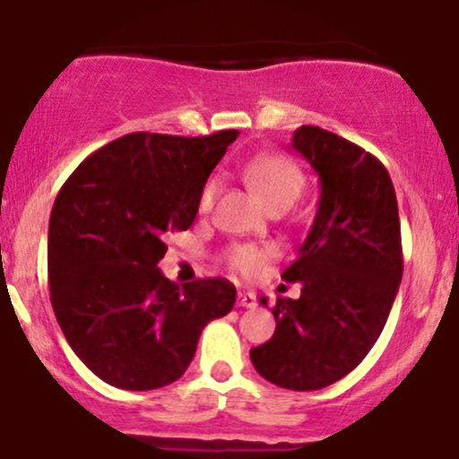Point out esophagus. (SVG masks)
I'll return each instance as SVG.
<instances>
[{"mask_svg":"<svg viewBox=\"0 0 459 459\" xmlns=\"http://www.w3.org/2000/svg\"><path fill=\"white\" fill-rule=\"evenodd\" d=\"M237 304H239V307H244V308H255L256 307V296H255V293H250V291L239 293V298H237Z\"/></svg>","mask_w":459,"mask_h":459,"instance_id":"1","label":"esophagus"}]
</instances>
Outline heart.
<instances>
[{
    "instance_id": "b5f03b06",
    "label": "heart",
    "mask_w": 459,
    "mask_h": 459,
    "mask_svg": "<svg viewBox=\"0 0 459 459\" xmlns=\"http://www.w3.org/2000/svg\"><path fill=\"white\" fill-rule=\"evenodd\" d=\"M241 175H244L247 186L256 189V194L265 200L270 209H289L307 186L302 170L282 155L252 157L241 166ZM215 194H218V181L212 178L200 192V212H209L213 207ZM270 255V247L235 244L224 252V259L230 270L244 273V276H252Z\"/></svg>"
}]
</instances>
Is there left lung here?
Instances as JSON below:
<instances>
[{
	"label": "left lung",
	"mask_w": 459,
	"mask_h": 459,
	"mask_svg": "<svg viewBox=\"0 0 459 459\" xmlns=\"http://www.w3.org/2000/svg\"><path fill=\"white\" fill-rule=\"evenodd\" d=\"M291 146L319 175V207L282 273L302 293L276 299V332L252 347L250 360L276 386L319 391L354 371L382 334L403 273L402 229L377 157L310 125L296 129Z\"/></svg>",
	"instance_id": "8db88e82"
}]
</instances>
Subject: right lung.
<instances>
[{
  "instance_id": "1",
  "label": "right lung",
  "mask_w": 459,
  "mask_h": 459,
  "mask_svg": "<svg viewBox=\"0 0 459 459\" xmlns=\"http://www.w3.org/2000/svg\"><path fill=\"white\" fill-rule=\"evenodd\" d=\"M237 135H123L79 163L57 194L51 304L68 345L103 382L125 391L172 384L204 325L233 310V282L198 278L178 287L157 263L166 235L196 220L200 192Z\"/></svg>"
}]
</instances>
